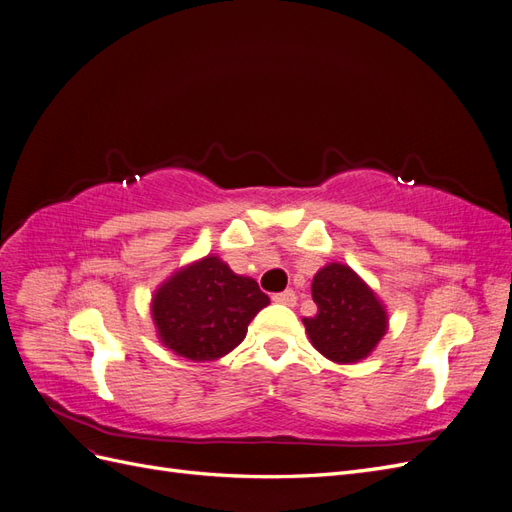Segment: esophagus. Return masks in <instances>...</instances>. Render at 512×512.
<instances>
[{
    "mask_svg": "<svg viewBox=\"0 0 512 512\" xmlns=\"http://www.w3.org/2000/svg\"><path fill=\"white\" fill-rule=\"evenodd\" d=\"M273 301L275 303H282V305H297V294H294V290H284V292H277L273 294Z\"/></svg>",
    "mask_w": 512,
    "mask_h": 512,
    "instance_id": "esophagus-1",
    "label": "esophagus"
}]
</instances>
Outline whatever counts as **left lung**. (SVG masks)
<instances>
[{
	"label": "left lung",
	"instance_id": "8db88e82",
	"mask_svg": "<svg viewBox=\"0 0 512 512\" xmlns=\"http://www.w3.org/2000/svg\"><path fill=\"white\" fill-rule=\"evenodd\" d=\"M312 297L318 312L303 318L314 348L335 363H356L386 333V312L359 275L331 262L314 275Z\"/></svg>",
	"mask_w": 512,
	"mask_h": 512
}]
</instances>
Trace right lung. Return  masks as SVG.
<instances>
[{"instance_id":"add662e5","label":"right lung","mask_w":512,"mask_h":512,"mask_svg":"<svg viewBox=\"0 0 512 512\" xmlns=\"http://www.w3.org/2000/svg\"><path fill=\"white\" fill-rule=\"evenodd\" d=\"M267 305L254 280L207 256L162 284L151 312L166 348L190 361H215L243 342L247 324Z\"/></svg>"}]
</instances>
